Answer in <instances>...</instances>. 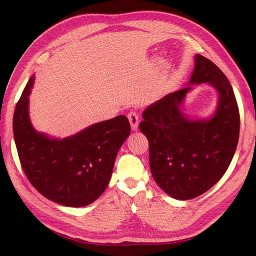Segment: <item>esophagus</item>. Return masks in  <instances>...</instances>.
Listing matches in <instances>:
<instances>
[{
	"label": "esophagus",
	"mask_w": 256,
	"mask_h": 256,
	"mask_svg": "<svg viewBox=\"0 0 256 256\" xmlns=\"http://www.w3.org/2000/svg\"><path fill=\"white\" fill-rule=\"evenodd\" d=\"M128 118L130 120V128L132 130H138V126H139V115L136 111H130L128 114Z\"/></svg>",
	"instance_id": "1"
}]
</instances>
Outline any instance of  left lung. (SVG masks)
I'll use <instances>...</instances> for the list:
<instances>
[{"mask_svg":"<svg viewBox=\"0 0 256 256\" xmlns=\"http://www.w3.org/2000/svg\"><path fill=\"white\" fill-rule=\"evenodd\" d=\"M186 88L167 94L143 112L140 130L150 144L152 174L165 193L189 200L206 193L224 176L236 150L240 114L232 87L210 60L196 54ZM206 82L218 93L214 114L194 120L182 112L192 84Z\"/></svg>","mask_w":256,"mask_h":256,"instance_id":"left-lung-1","label":"left lung"}]
</instances>
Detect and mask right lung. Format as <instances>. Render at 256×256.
Listing matches in <instances>:
<instances>
[{"mask_svg": "<svg viewBox=\"0 0 256 256\" xmlns=\"http://www.w3.org/2000/svg\"><path fill=\"white\" fill-rule=\"evenodd\" d=\"M35 74L26 83L13 115V135L24 174L46 198L80 208L96 201L112 176L118 150L130 136L124 115L91 124L63 139L37 132L30 120L29 96Z\"/></svg>", "mask_w": 256, "mask_h": 256, "instance_id": "1", "label": "right lung"}]
</instances>
